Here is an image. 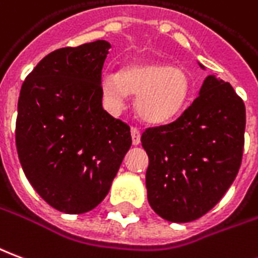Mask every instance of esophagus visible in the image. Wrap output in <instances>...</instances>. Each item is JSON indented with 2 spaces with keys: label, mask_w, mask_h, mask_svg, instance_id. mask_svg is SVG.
<instances>
[{
  "label": "esophagus",
  "mask_w": 258,
  "mask_h": 258,
  "mask_svg": "<svg viewBox=\"0 0 258 258\" xmlns=\"http://www.w3.org/2000/svg\"><path fill=\"white\" fill-rule=\"evenodd\" d=\"M131 137H133V144L134 145H140V142H141V133H140V130L137 128V127H131Z\"/></svg>",
  "instance_id": "34e87169"
}]
</instances>
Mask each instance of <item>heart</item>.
<instances>
[{"mask_svg": "<svg viewBox=\"0 0 258 258\" xmlns=\"http://www.w3.org/2000/svg\"><path fill=\"white\" fill-rule=\"evenodd\" d=\"M191 85L184 70L165 62H131L120 74L106 71L100 77V92L106 109L120 113L128 93L135 98L137 114L148 124H165L183 110Z\"/></svg>", "mask_w": 258, "mask_h": 258, "instance_id": "heart-1", "label": "heart"}]
</instances>
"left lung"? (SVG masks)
Returning <instances> with one entry per match:
<instances>
[{
    "label": "left lung",
    "instance_id": "obj_1",
    "mask_svg": "<svg viewBox=\"0 0 258 258\" xmlns=\"http://www.w3.org/2000/svg\"><path fill=\"white\" fill-rule=\"evenodd\" d=\"M244 128L240 96L229 82L208 75L200 95L174 121L142 133L149 158L145 179L151 208L179 223L212 210L239 172Z\"/></svg>",
    "mask_w": 258,
    "mask_h": 258
}]
</instances>
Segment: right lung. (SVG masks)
Segmentation results:
<instances>
[{
    "instance_id": "1",
    "label": "right lung",
    "mask_w": 258,
    "mask_h": 258,
    "mask_svg": "<svg viewBox=\"0 0 258 258\" xmlns=\"http://www.w3.org/2000/svg\"><path fill=\"white\" fill-rule=\"evenodd\" d=\"M110 43L47 54L21 88L16 151L25 176L66 214L98 207L131 147L130 127L102 106L100 77Z\"/></svg>"
}]
</instances>
